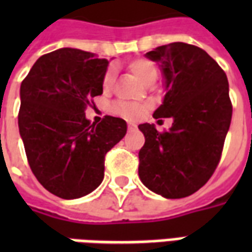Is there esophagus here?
Segmentation results:
<instances>
[{"mask_svg": "<svg viewBox=\"0 0 252 252\" xmlns=\"http://www.w3.org/2000/svg\"><path fill=\"white\" fill-rule=\"evenodd\" d=\"M135 128H136V126H135V124H128V129H129V131L135 129Z\"/></svg>", "mask_w": 252, "mask_h": 252, "instance_id": "1", "label": "esophagus"}]
</instances>
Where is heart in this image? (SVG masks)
Returning a JSON list of instances; mask_svg holds the SVG:
<instances>
[{"label": "heart", "instance_id": "heart-1", "mask_svg": "<svg viewBox=\"0 0 252 252\" xmlns=\"http://www.w3.org/2000/svg\"><path fill=\"white\" fill-rule=\"evenodd\" d=\"M128 70L135 75V77L144 85H151L155 82V79L158 77V67L154 62L146 58H137L132 59L131 62L126 64ZM115 82V74L112 68H108L102 75L101 85L104 90H110ZM147 105L143 104H131L126 101H117L112 105V112L117 116H121L126 120H136L146 112Z\"/></svg>", "mask_w": 252, "mask_h": 252}]
</instances>
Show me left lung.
Returning <instances> with one entry per match:
<instances>
[{"instance_id": "obj_1", "label": "left lung", "mask_w": 252, "mask_h": 252, "mask_svg": "<svg viewBox=\"0 0 252 252\" xmlns=\"http://www.w3.org/2000/svg\"><path fill=\"white\" fill-rule=\"evenodd\" d=\"M162 63L166 79L163 104L154 117H173L170 131L140 124L144 146L139 151V177L166 198L193 194L209 181L221 158L232 119L228 79L202 48L170 43L147 52ZM162 121V120H159Z\"/></svg>"}]
</instances>
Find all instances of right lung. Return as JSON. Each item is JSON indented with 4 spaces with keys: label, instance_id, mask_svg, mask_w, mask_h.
<instances>
[{
    "label": "right lung",
    "instance_id": "1",
    "mask_svg": "<svg viewBox=\"0 0 252 252\" xmlns=\"http://www.w3.org/2000/svg\"><path fill=\"white\" fill-rule=\"evenodd\" d=\"M108 61L77 48L40 57L20 88L19 129L32 173L41 186L64 200L93 191L104 180L105 155L126 133V123L85 117L102 94Z\"/></svg>",
    "mask_w": 252,
    "mask_h": 252
}]
</instances>
